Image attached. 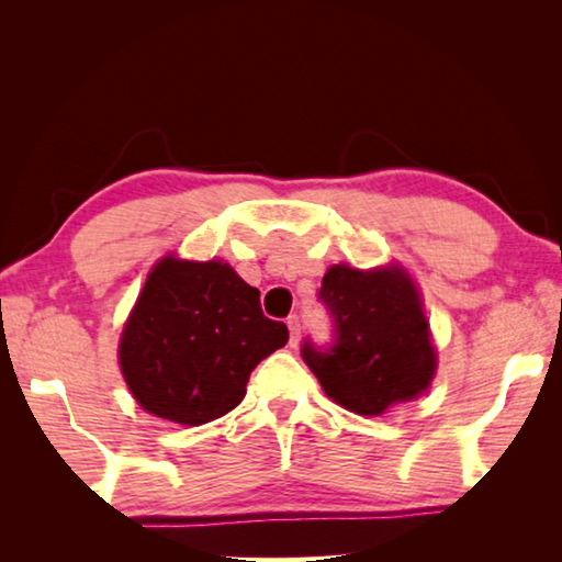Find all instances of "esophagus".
I'll use <instances>...</instances> for the list:
<instances>
[{
  "instance_id": "obj_1",
  "label": "esophagus",
  "mask_w": 562,
  "mask_h": 562,
  "mask_svg": "<svg viewBox=\"0 0 562 562\" xmlns=\"http://www.w3.org/2000/svg\"><path fill=\"white\" fill-rule=\"evenodd\" d=\"M288 327H290V345L292 347H297V341H300V317L297 315H290L288 317Z\"/></svg>"
}]
</instances>
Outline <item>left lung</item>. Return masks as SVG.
I'll use <instances>...</instances> for the list:
<instances>
[{"label": "left lung", "instance_id": "left-lung-1", "mask_svg": "<svg viewBox=\"0 0 562 562\" xmlns=\"http://www.w3.org/2000/svg\"><path fill=\"white\" fill-rule=\"evenodd\" d=\"M319 302L331 317V341L319 347L307 337L302 359L339 406L379 416L431 384L429 322L402 270L359 272L335 265L322 278Z\"/></svg>", "mask_w": 562, "mask_h": 562}]
</instances>
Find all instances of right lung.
<instances>
[{"label": "right lung", "instance_id": "right-lung-1", "mask_svg": "<svg viewBox=\"0 0 562 562\" xmlns=\"http://www.w3.org/2000/svg\"><path fill=\"white\" fill-rule=\"evenodd\" d=\"M288 337L231 265L166 258L148 274L119 357L146 412L201 426L243 402L252 369Z\"/></svg>", "mask_w": 562, "mask_h": 562}]
</instances>
